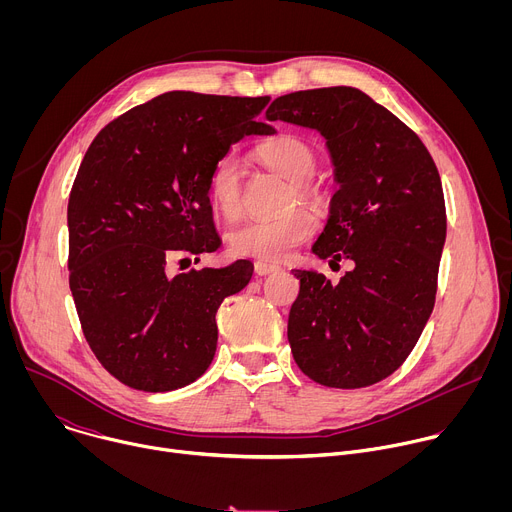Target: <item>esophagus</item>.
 I'll list each match as a JSON object with an SVG mask.
<instances>
[{
    "label": "esophagus",
    "mask_w": 512,
    "mask_h": 512,
    "mask_svg": "<svg viewBox=\"0 0 512 512\" xmlns=\"http://www.w3.org/2000/svg\"><path fill=\"white\" fill-rule=\"evenodd\" d=\"M281 267L279 265H275V263H265V261H255V273L257 275H269V273H275V271H279Z\"/></svg>",
    "instance_id": "34e87169"
}]
</instances>
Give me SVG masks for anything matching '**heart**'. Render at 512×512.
Masks as SVG:
<instances>
[{
    "label": "heart",
    "mask_w": 512,
    "mask_h": 512,
    "mask_svg": "<svg viewBox=\"0 0 512 512\" xmlns=\"http://www.w3.org/2000/svg\"><path fill=\"white\" fill-rule=\"evenodd\" d=\"M257 158L283 180L294 186L300 202H314L316 190L308 186L318 162L310 143L296 135H281L259 145ZM243 166L233 154L218 160L208 174V196L225 216H235L241 208ZM296 204V198H291ZM318 223L312 212L296 208L277 218H251L235 225L229 245L235 255L259 261H283L300 245L314 237Z\"/></svg>",
    "instance_id": "heart-1"
}]
</instances>
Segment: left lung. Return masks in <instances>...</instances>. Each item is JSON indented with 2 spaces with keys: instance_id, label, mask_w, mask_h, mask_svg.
I'll use <instances>...</instances> for the list:
<instances>
[{
  "instance_id": "8db88e82",
  "label": "left lung",
  "mask_w": 512,
  "mask_h": 512,
  "mask_svg": "<svg viewBox=\"0 0 512 512\" xmlns=\"http://www.w3.org/2000/svg\"><path fill=\"white\" fill-rule=\"evenodd\" d=\"M267 113L326 139L338 190L312 253L354 263L334 285L318 271L294 269L291 352L320 385H375L405 362L435 304L446 243L440 174L421 139L358 89L289 93Z\"/></svg>"
}]
</instances>
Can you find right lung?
Returning <instances> with one entry per match:
<instances>
[{
  "mask_svg": "<svg viewBox=\"0 0 512 512\" xmlns=\"http://www.w3.org/2000/svg\"><path fill=\"white\" fill-rule=\"evenodd\" d=\"M269 97L164 93L99 131L68 198V283L85 338L123 385L164 393L194 383L216 352V310L253 263L170 277L180 257L223 245L208 174L247 135ZM184 261V259H182Z\"/></svg>",
  "mask_w": 512,
  "mask_h": 512,
  "instance_id": "obj_1",
  "label": "right lung"
}]
</instances>
